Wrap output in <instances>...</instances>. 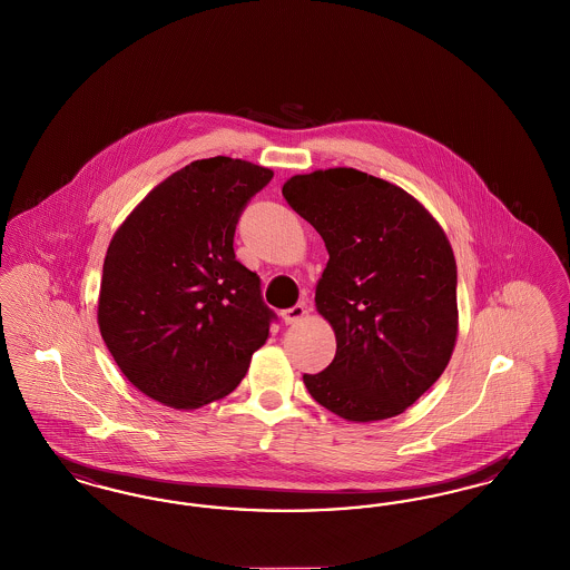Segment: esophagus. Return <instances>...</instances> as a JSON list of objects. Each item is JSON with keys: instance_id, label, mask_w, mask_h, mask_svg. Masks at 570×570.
Instances as JSON below:
<instances>
[{"instance_id": "1", "label": "esophagus", "mask_w": 570, "mask_h": 570, "mask_svg": "<svg viewBox=\"0 0 570 570\" xmlns=\"http://www.w3.org/2000/svg\"><path fill=\"white\" fill-rule=\"evenodd\" d=\"M304 315H306V306H304V304H296V306H292V308H285V311L281 313L283 322L287 323V325L299 322Z\"/></svg>"}]
</instances>
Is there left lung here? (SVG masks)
I'll use <instances>...</instances> for the list:
<instances>
[{
    "mask_svg": "<svg viewBox=\"0 0 570 570\" xmlns=\"http://www.w3.org/2000/svg\"><path fill=\"white\" fill-rule=\"evenodd\" d=\"M283 198L330 253L317 311L336 355L304 385L348 421L400 415L451 360L458 336V268L441 225L396 185L353 168L297 174Z\"/></svg>",
    "mask_w": 570,
    "mask_h": 570,
    "instance_id": "8db88e82",
    "label": "left lung"
}]
</instances>
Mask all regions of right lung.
Segmentation results:
<instances>
[{
    "instance_id": "1",
    "label": "right lung",
    "mask_w": 570,
    "mask_h": 570,
    "mask_svg": "<svg viewBox=\"0 0 570 570\" xmlns=\"http://www.w3.org/2000/svg\"><path fill=\"white\" fill-rule=\"evenodd\" d=\"M273 170L198 159L157 185L110 240L98 323L127 381L173 406L227 396L268 338L276 313L236 259L234 234Z\"/></svg>"
}]
</instances>
